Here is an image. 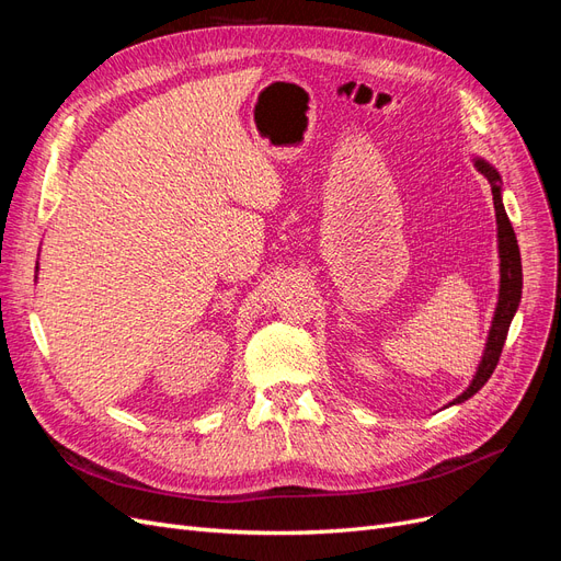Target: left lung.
<instances>
[{
    "label": "left lung",
    "mask_w": 561,
    "mask_h": 561,
    "mask_svg": "<svg viewBox=\"0 0 561 561\" xmlns=\"http://www.w3.org/2000/svg\"><path fill=\"white\" fill-rule=\"evenodd\" d=\"M474 163H478L480 171L486 175V180L491 184V194H494V208H496V222H499V252H501V295H499V307H496L494 322H491L484 358L478 367V375H474L468 390H463V393L458 396L454 402H463V400L472 398L489 381V377L494 375V369H496L499 358H501L503 344H505L507 330H511V320H513V316L519 307V299H522L519 245H517L511 219H507V215H505L503 201H501V178L489 163H484V161H474Z\"/></svg>",
    "instance_id": "left-lung-1"
}]
</instances>
